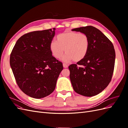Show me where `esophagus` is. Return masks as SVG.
Returning a JSON list of instances; mask_svg holds the SVG:
<instances>
[{
    "instance_id": "obj_1",
    "label": "esophagus",
    "mask_w": 128,
    "mask_h": 128,
    "mask_svg": "<svg viewBox=\"0 0 128 128\" xmlns=\"http://www.w3.org/2000/svg\"><path fill=\"white\" fill-rule=\"evenodd\" d=\"M63 66H64V68H67V67H68V65H67L66 64L64 63V64H63Z\"/></svg>"
}]
</instances>
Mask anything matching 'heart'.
I'll return each instance as SVG.
<instances>
[{"instance_id":"b5f03b06","label":"heart","mask_w":128,"mask_h":128,"mask_svg":"<svg viewBox=\"0 0 128 128\" xmlns=\"http://www.w3.org/2000/svg\"><path fill=\"white\" fill-rule=\"evenodd\" d=\"M89 48L90 39L86 34L72 31H66L58 34L56 41H52L50 44V51L56 59L60 58L65 51L66 53L62 60L66 62L83 60Z\"/></svg>"}]
</instances>
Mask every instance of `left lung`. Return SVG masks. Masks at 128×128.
<instances>
[{
    "label": "left lung",
    "instance_id": "8db88e82",
    "mask_svg": "<svg viewBox=\"0 0 128 128\" xmlns=\"http://www.w3.org/2000/svg\"><path fill=\"white\" fill-rule=\"evenodd\" d=\"M86 34L90 48L86 57L68 68L74 90L80 95L92 96L99 94L110 83L114 69L115 52L111 41L93 26L72 29Z\"/></svg>",
    "mask_w": 128,
    "mask_h": 128
}]
</instances>
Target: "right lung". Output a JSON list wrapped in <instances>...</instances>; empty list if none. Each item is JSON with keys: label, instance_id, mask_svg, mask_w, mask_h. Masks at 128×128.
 <instances>
[{"label": "right lung", "instance_id": "1", "mask_svg": "<svg viewBox=\"0 0 128 128\" xmlns=\"http://www.w3.org/2000/svg\"><path fill=\"white\" fill-rule=\"evenodd\" d=\"M55 28L34 31L17 40L10 56V66L23 92L36 99L44 98L54 90L63 65L52 56L50 44Z\"/></svg>", "mask_w": 128, "mask_h": 128}]
</instances>
